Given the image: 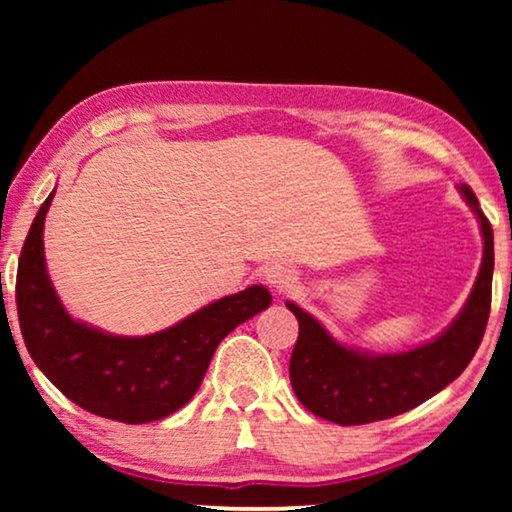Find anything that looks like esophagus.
<instances>
[{"label":"esophagus","mask_w":512,"mask_h":512,"mask_svg":"<svg viewBox=\"0 0 512 512\" xmlns=\"http://www.w3.org/2000/svg\"><path fill=\"white\" fill-rule=\"evenodd\" d=\"M263 279H265V284H268L270 289L277 293V296H282V293L291 291L293 286H296V275H293V270H289L286 265H279V263L270 265V268L265 270Z\"/></svg>","instance_id":"1"}]
</instances>
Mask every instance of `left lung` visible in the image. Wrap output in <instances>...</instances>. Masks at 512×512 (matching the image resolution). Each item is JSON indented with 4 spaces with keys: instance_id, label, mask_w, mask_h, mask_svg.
Instances as JSON below:
<instances>
[{
    "instance_id": "left-lung-1",
    "label": "left lung",
    "mask_w": 512,
    "mask_h": 512,
    "mask_svg": "<svg viewBox=\"0 0 512 512\" xmlns=\"http://www.w3.org/2000/svg\"><path fill=\"white\" fill-rule=\"evenodd\" d=\"M457 191L478 219L482 263L464 307L436 338L403 352H368L333 338L317 317L286 300L300 326L289 366L291 384L312 415L340 426L396 417L436 396L471 363L492 305L494 233L471 188L461 184Z\"/></svg>"
}]
</instances>
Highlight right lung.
Masks as SVG:
<instances>
[{
	"label": "right lung",
	"mask_w": 512,
	"mask_h": 512,
	"mask_svg": "<svg viewBox=\"0 0 512 512\" xmlns=\"http://www.w3.org/2000/svg\"><path fill=\"white\" fill-rule=\"evenodd\" d=\"M53 195L34 216L18 261L16 303L27 352L69 401L97 417L146 424L172 415L198 391L219 342L268 310L270 291L247 286L149 335H116L74 319L46 268L44 223Z\"/></svg>",
	"instance_id": "add662e5"
}]
</instances>
